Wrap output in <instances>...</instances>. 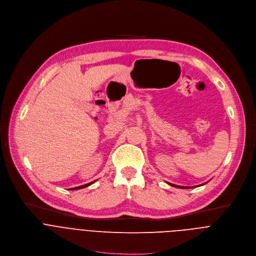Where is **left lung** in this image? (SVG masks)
Listing matches in <instances>:
<instances>
[{"mask_svg": "<svg viewBox=\"0 0 256 256\" xmlns=\"http://www.w3.org/2000/svg\"><path fill=\"white\" fill-rule=\"evenodd\" d=\"M168 184L170 186H176V188H188V186H176V184H170V182H168Z\"/></svg>", "mask_w": 256, "mask_h": 256, "instance_id": "obj_1", "label": "left lung"}]
</instances>
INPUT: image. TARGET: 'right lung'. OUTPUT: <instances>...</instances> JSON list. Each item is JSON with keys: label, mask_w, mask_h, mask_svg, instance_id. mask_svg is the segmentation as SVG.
<instances>
[{"label": "right lung", "mask_w": 256, "mask_h": 256, "mask_svg": "<svg viewBox=\"0 0 256 256\" xmlns=\"http://www.w3.org/2000/svg\"><path fill=\"white\" fill-rule=\"evenodd\" d=\"M96 182V180H94ZM94 182H88V184H84V186H76V188H70V190H80V188H86V186H90L92 184H94Z\"/></svg>", "instance_id": "1"}]
</instances>
